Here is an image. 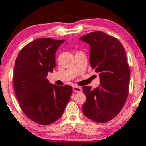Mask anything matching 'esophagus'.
Masks as SVG:
<instances>
[{
  "label": "esophagus",
  "instance_id": "1",
  "mask_svg": "<svg viewBox=\"0 0 146 146\" xmlns=\"http://www.w3.org/2000/svg\"><path fill=\"white\" fill-rule=\"evenodd\" d=\"M73 91H75V93H80L82 92V88L80 87H79V86H74L73 88Z\"/></svg>",
  "mask_w": 146,
  "mask_h": 146
}]
</instances>
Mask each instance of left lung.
Segmentation results:
<instances>
[{
  "label": "left lung",
  "mask_w": 146,
  "mask_h": 146,
  "mask_svg": "<svg viewBox=\"0 0 146 146\" xmlns=\"http://www.w3.org/2000/svg\"><path fill=\"white\" fill-rule=\"evenodd\" d=\"M90 46L91 67L100 77L95 89L84 86L86 100L82 106L86 117L94 122L106 123L122 110L127 100L130 70L122 43L102 31H94L80 38Z\"/></svg>",
  "instance_id": "obj_1"
}]
</instances>
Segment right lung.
<instances>
[{
    "instance_id": "obj_1",
    "label": "right lung",
    "mask_w": 146,
    "mask_h": 146,
    "mask_svg": "<svg viewBox=\"0 0 146 146\" xmlns=\"http://www.w3.org/2000/svg\"><path fill=\"white\" fill-rule=\"evenodd\" d=\"M65 40L35 39L20 51L16 58L13 86L20 107L26 117L40 125L58 120L68 103L73 89L49 83V72L55 68V53Z\"/></svg>"
}]
</instances>
